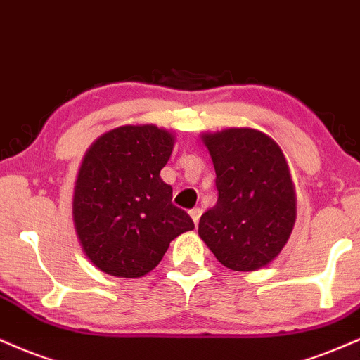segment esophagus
Wrapping results in <instances>:
<instances>
[{"label":"esophagus","mask_w":360,"mask_h":360,"mask_svg":"<svg viewBox=\"0 0 360 360\" xmlns=\"http://www.w3.org/2000/svg\"><path fill=\"white\" fill-rule=\"evenodd\" d=\"M188 214H190V217H192V221H193V224H198V219H200V215H202V209H198V207H195V209H192V210H188Z\"/></svg>","instance_id":"esophagus-1"}]
</instances>
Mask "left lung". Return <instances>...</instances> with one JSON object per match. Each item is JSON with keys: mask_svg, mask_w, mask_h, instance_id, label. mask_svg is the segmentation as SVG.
Masks as SVG:
<instances>
[{"mask_svg": "<svg viewBox=\"0 0 360 360\" xmlns=\"http://www.w3.org/2000/svg\"><path fill=\"white\" fill-rule=\"evenodd\" d=\"M219 198L202 214L198 236L232 271H256L278 257L297 221L288 162L271 136L252 128L202 133Z\"/></svg>", "mask_w": 360, "mask_h": 360, "instance_id": "1", "label": "left lung"}]
</instances>
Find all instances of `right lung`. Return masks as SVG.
<instances>
[{
	"label": "right lung",
	"mask_w": 360,
	"mask_h": 360,
	"mask_svg": "<svg viewBox=\"0 0 360 360\" xmlns=\"http://www.w3.org/2000/svg\"><path fill=\"white\" fill-rule=\"evenodd\" d=\"M175 145L172 131L124 124L89 146L72 198L75 234L87 259L117 278H141L158 266L168 246L193 229L172 204L160 172Z\"/></svg>",
	"instance_id": "obj_1"
}]
</instances>
